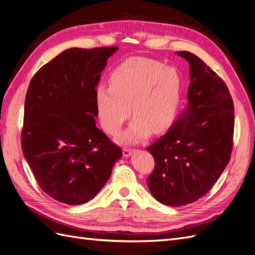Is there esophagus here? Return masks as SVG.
<instances>
[{
  "label": "esophagus",
  "instance_id": "obj_1",
  "mask_svg": "<svg viewBox=\"0 0 255 255\" xmlns=\"http://www.w3.org/2000/svg\"><path fill=\"white\" fill-rule=\"evenodd\" d=\"M137 150L136 149H128V148H125L123 149V156L125 157H129L132 156L134 153H136Z\"/></svg>",
  "mask_w": 255,
  "mask_h": 255
}]
</instances>
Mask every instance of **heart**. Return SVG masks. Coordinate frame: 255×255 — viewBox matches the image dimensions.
<instances>
[{
  "mask_svg": "<svg viewBox=\"0 0 255 255\" xmlns=\"http://www.w3.org/2000/svg\"><path fill=\"white\" fill-rule=\"evenodd\" d=\"M110 85L96 88L97 112L107 134L118 133L129 109L134 120L120 134L121 142L140 141L172 123L181 99V76L175 68L150 58H129L114 69Z\"/></svg>",
  "mask_w": 255,
  "mask_h": 255,
  "instance_id": "1",
  "label": "heart"
}]
</instances>
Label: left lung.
I'll return each mask as SVG.
<instances>
[{
    "label": "left lung",
    "mask_w": 255,
    "mask_h": 255,
    "mask_svg": "<svg viewBox=\"0 0 255 255\" xmlns=\"http://www.w3.org/2000/svg\"><path fill=\"white\" fill-rule=\"evenodd\" d=\"M176 54L189 64L187 105L146 148L155 159L149 189L168 206L195 202L213 187L230 160L234 130V106L225 82L195 54Z\"/></svg>",
    "instance_id": "left-lung-1"
}]
</instances>
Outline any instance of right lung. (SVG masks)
Returning <instances> with one entry per match:
<instances>
[{"instance_id": "add662e5", "label": "right lung", "mask_w": 255, "mask_h": 255, "mask_svg": "<svg viewBox=\"0 0 255 255\" xmlns=\"http://www.w3.org/2000/svg\"><path fill=\"white\" fill-rule=\"evenodd\" d=\"M119 49L72 48L29 83L21 145L38 185L69 205L88 202L109 181L122 151L96 126V88Z\"/></svg>"}]
</instances>
